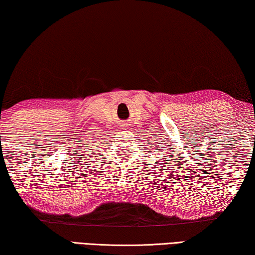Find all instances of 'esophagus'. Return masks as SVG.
Wrapping results in <instances>:
<instances>
[{
    "mask_svg": "<svg viewBox=\"0 0 255 255\" xmlns=\"http://www.w3.org/2000/svg\"><path fill=\"white\" fill-rule=\"evenodd\" d=\"M125 127H127V124H121V128H125Z\"/></svg>",
    "mask_w": 255,
    "mask_h": 255,
    "instance_id": "1",
    "label": "esophagus"
}]
</instances>
